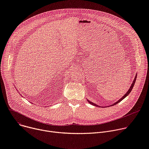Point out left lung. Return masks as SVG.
<instances>
[{"mask_svg": "<svg viewBox=\"0 0 149 149\" xmlns=\"http://www.w3.org/2000/svg\"><path fill=\"white\" fill-rule=\"evenodd\" d=\"M136 78H137V74L136 75V77H135V78H134V81H133V83H132V84H131V87H130V89L128 90V91L124 94V96H123V97H122L120 99H119L118 102H115V103H113V104H112L111 106H113V105H115V104H116L117 103H119L122 100H123L124 98H125L128 94L130 93V92L131 91V90H132V88H133V87H134V84H135V82H136ZM88 102L90 103V104H91L92 105H94V106H97V107H99V105H97V104H95V103H93V102H91L90 101H89V100H88Z\"/></svg>", "mask_w": 149, "mask_h": 149, "instance_id": "1", "label": "left lung"}]
</instances>
